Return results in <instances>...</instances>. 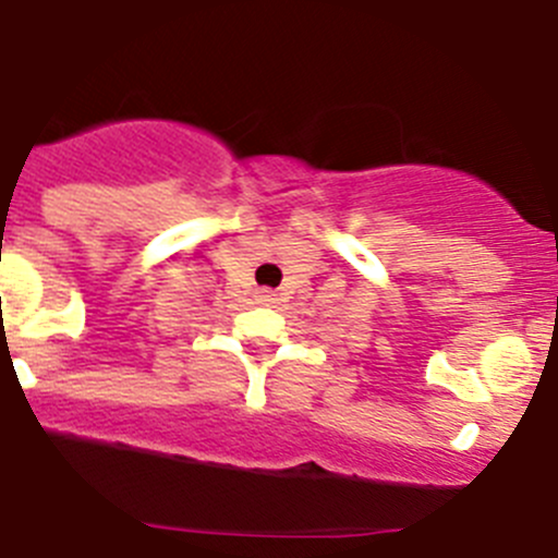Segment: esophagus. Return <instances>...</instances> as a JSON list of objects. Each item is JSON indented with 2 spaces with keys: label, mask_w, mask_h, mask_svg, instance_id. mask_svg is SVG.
<instances>
[{
  "label": "esophagus",
  "mask_w": 558,
  "mask_h": 558,
  "mask_svg": "<svg viewBox=\"0 0 558 558\" xmlns=\"http://www.w3.org/2000/svg\"><path fill=\"white\" fill-rule=\"evenodd\" d=\"M256 302H259V304H274L276 302V293H274V290H268V288L256 290Z\"/></svg>",
  "instance_id": "34e87169"
}]
</instances>
